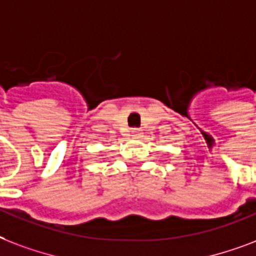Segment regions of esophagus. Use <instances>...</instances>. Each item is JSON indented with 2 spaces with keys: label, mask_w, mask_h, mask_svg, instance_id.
<instances>
[{
  "label": "esophagus",
  "mask_w": 256,
  "mask_h": 256,
  "mask_svg": "<svg viewBox=\"0 0 256 256\" xmlns=\"http://www.w3.org/2000/svg\"><path fill=\"white\" fill-rule=\"evenodd\" d=\"M140 134H142V130H132V136H140Z\"/></svg>",
  "instance_id": "esophagus-1"
}]
</instances>
